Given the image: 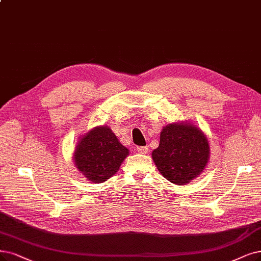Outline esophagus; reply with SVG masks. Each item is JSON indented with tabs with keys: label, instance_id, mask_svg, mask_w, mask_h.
Here are the masks:
<instances>
[{
	"label": "esophagus",
	"instance_id": "34e87169",
	"mask_svg": "<svg viewBox=\"0 0 261 261\" xmlns=\"http://www.w3.org/2000/svg\"><path fill=\"white\" fill-rule=\"evenodd\" d=\"M137 151L139 153H143V155H146V153L148 152V147L147 146H140V147H137Z\"/></svg>",
	"mask_w": 261,
	"mask_h": 261
}]
</instances>
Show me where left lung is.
Returning a JSON list of instances; mask_svg holds the SVG:
<instances>
[{"label": "left lung", "mask_w": 261, "mask_h": 261, "mask_svg": "<svg viewBox=\"0 0 261 261\" xmlns=\"http://www.w3.org/2000/svg\"><path fill=\"white\" fill-rule=\"evenodd\" d=\"M151 158L163 177L175 185H186L206 168L210 143L198 125L173 122L161 130L159 146L152 150Z\"/></svg>", "instance_id": "1"}]
</instances>
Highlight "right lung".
Here are the masks:
<instances>
[{"label": "right lung", "mask_w": 261, "mask_h": 261, "mask_svg": "<svg viewBox=\"0 0 261 261\" xmlns=\"http://www.w3.org/2000/svg\"><path fill=\"white\" fill-rule=\"evenodd\" d=\"M129 149L119 142L108 125H98L86 132L73 152L76 169L91 182H104L118 172Z\"/></svg>", "instance_id": "right-lung-1"}]
</instances>
